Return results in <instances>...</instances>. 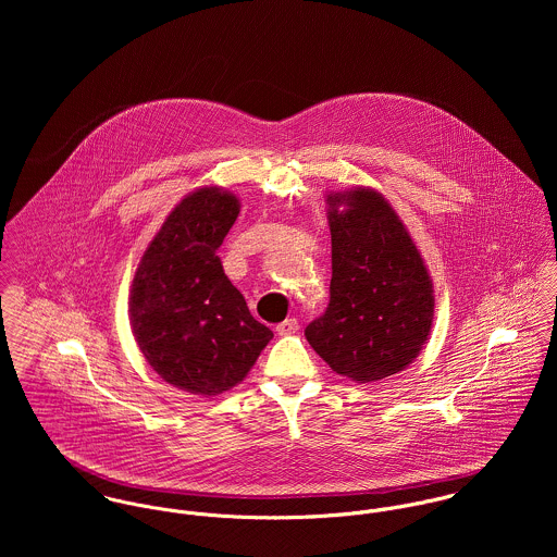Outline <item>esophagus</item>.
<instances>
[{"label": "esophagus", "instance_id": "esophagus-1", "mask_svg": "<svg viewBox=\"0 0 557 557\" xmlns=\"http://www.w3.org/2000/svg\"><path fill=\"white\" fill-rule=\"evenodd\" d=\"M298 327H300V325H298V319H285L283 323H278V325H276V332H278L281 336H287V334L298 332Z\"/></svg>", "mask_w": 557, "mask_h": 557}]
</instances>
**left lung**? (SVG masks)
Instances as JSON below:
<instances>
[{"label":"left lung","mask_w":557,"mask_h":557,"mask_svg":"<svg viewBox=\"0 0 557 557\" xmlns=\"http://www.w3.org/2000/svg\"><path fill=\"white\" fill-rule=\"evenodd\" d=\"M330 302L305 330L319 356L358 384L391 377L420 354L433 323V283L393 206L373 188L327 195Z\"/></svg>","instance_id":"1"}]
</instances>
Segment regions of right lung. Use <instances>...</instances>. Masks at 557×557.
<instances>
[{"instance_id":"1","label":"right lung","mask_w":557,"mask_h":557,"mask_svg":"<svg viewBox=\"0 0 557 557\" xmlns=\"http://www.w3.org/2000/svg\"><path fill=\"white\" fill-rule=\"evenodd\" d=\"M238 214L234 193L193 190L164 219L133 278L135 341L166 384L190 395L234 388L274 336L250 315L216 255Z\"/></svg>"}]
</instances>
